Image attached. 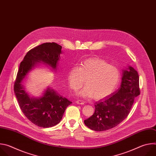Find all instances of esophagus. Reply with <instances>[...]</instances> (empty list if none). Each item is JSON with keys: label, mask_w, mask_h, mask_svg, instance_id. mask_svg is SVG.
I'll use <instances>...</instances> for the list:
<instances>
[{"label": "esophagus", "mask_w": 156, "mask_h": 156, "mask_svg": "<svg viewBox=\"0 0 156 156\" xmlns=\"http://www.w3.org/2000/svg\"><path fill=\"white\" fill-rule=\"evenodd\" d=\"M76 104H81V105L84 104V102H83V101H81V100H77V101H76Z\"/></svg>", "instance_id": "1"}]
</instances>
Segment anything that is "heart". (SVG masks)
Wrapping results in <instances>:
<instances>
[{"mask_svg": "<svg viewBox=\"0 0 156 156\" xmlns=\"http://www.w3.org/2000/svg\"><path fill=\"white\" fill-rule=\"evenodd\" d=\"M120 72L117 66L102 59L91 58L82 62L80 66H73L67 73L70 87L78 91L86 80V86L78 94L96 100L105 99L113 94L120 80Z\"/></svg>", "mask_w": 156, "mask_h": 156, "instance_id": "obj_1", "label": "heart"}]
</instances>
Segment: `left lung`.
Instances as JSON below:
<instances>
[{
  "instance_id": "obj_1",
  "label": "left lung",
  "mask_w": 156,
  "mask_h": 156,
  "mask_svg": "<svg viewBox=\"0 0 156 156\" xmlns=\"http://www.w3.org/2000/svg\"><path fill=\"white\" fill-rule=\"evenodd\" d=\"M140 94L139 75L131 66L123 70L122 82L117 91L96 102L94 114L84 121L93 130L105 131L117 126L128 115L135 99Z\"/></svg>"
}]
</instances>
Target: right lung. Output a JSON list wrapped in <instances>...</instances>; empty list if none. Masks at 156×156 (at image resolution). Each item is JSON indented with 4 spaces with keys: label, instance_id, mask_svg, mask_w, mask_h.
I'll return each mask as SVG.
<instances>
[{
    "label": "right lung",
    "instance_id": "add662e5",
    "mask_svg": "<svg viewBox=\"0 0 156 156\" xmlns=\"http://www.w3.org/2000/svg\"><path fill=\"white\" fill-rule=\"evenodd\" d=\"M61 49L62 46L55 42H46L29 51L20 63L15 81L14 92L22 112L31 122L40 127L49 128L58 124L65 109L72 102L49 87L42 96L30 97L22 82L39 62L56 70Z\"/></svg>",
    "mask_w": 156,
    "mask_h": 156
}]
</instances>
